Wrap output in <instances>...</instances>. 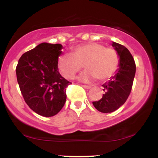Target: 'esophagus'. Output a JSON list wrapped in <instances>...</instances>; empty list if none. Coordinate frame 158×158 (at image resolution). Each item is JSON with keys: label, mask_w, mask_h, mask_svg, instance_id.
<instances>
[{"label": "esophagus", "mask_w": 158, "mask_h": 158, "mask_svg": "<svg viewBox=\"0 0 158 158\" xmlns=\"http://www.w3.org/2000/svg\"><path fill=\"white\" fill-rule=\"evenodd\" d=\"M81 87H83V88H85V89H90V88H92L91 86H90V85H81Z\"/></svg>", "instance_id": "esophagus-1"}]
</instances>
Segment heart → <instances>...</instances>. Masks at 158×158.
I'll return each instance as SVG.
<instances>
[{"mask_svg": "<svg viewBox=\"0 0 158 158\" xmlns=\"http://www.w3.org/2000/svg\"><path fill=\"white\" fill-rule=\"evenodd\" d=\"M82 64L86 71L79 77V80L90 81L96 78L106 80L118 68L119 56L114 49L91 42L73 47L70 53H65L58 59L59 71L68 79L74 78L81 70Z\"/></svg>", "mask_w": 158, "mask_h": 158, "instance_id": "obj_1", "label": "heart"}]
</instances>
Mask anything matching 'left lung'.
I'll use <instances>...</instances> for the list:
<instances>
[{
    "label": "left lung",
    "instance_id": "1",
    "mask_svg": "<svg viewBox=\"0 0 158 158\" xmlns=\"http://www.w3.org/2000/svg\"><path fill=\"white\" fill-rule=\"evenodd\" d=\"M119 56V68L110 80L102 85L105 94L99 101L93 102L94 106L102 113H111L122 106L131 93L136 65L133 56L126 47L112 43Z\"/></svg>",
    "mask_w": 158,
    "mask_h": 158
}]
</instances>
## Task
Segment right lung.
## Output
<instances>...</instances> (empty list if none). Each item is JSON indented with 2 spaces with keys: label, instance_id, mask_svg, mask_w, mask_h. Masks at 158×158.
<instances>
[{
  "label": "right lung",
  "instance_id": "add662e5",
  "mask_svg": "<svg viewBox=\"0 0 158 158\" xmlns=\"http://www.w3.org/2000/svg\"><path fill=\"white\" fill-rule=\"evenodd\" d=\"M62 45L41 43L23 53L16 67L20 90L28 106L36 114L50 117L66 102V88L71 82L60 75L58 59Z\"/></svg>",
  "mask_w": 158,
  "mask_h": 158
}]
</instances>
